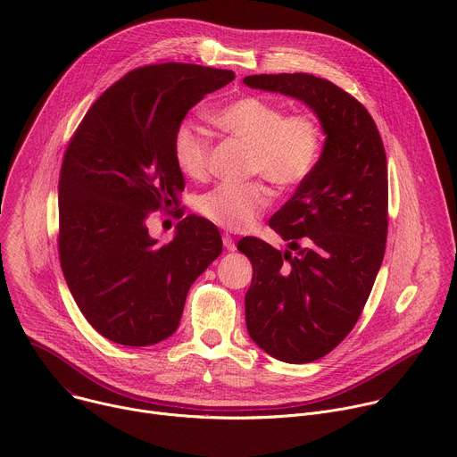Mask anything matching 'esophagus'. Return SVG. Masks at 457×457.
Segmentation results:
<instances>
[{
    "mask_svg": "<svg viewBox=\"0 0 457 457\" xmlns=\"http://www.w3.org/2000/svg\"><path fill=\"white\" fill-rule=\"evenodd\" d=\"M222 242H224V247L228 249V251H235L237 249V244H235V240H233V237L231 235H222Z\"/></svg>",
    "mask_w": 457,
    "mask_h": 457,
    "instance_id": "1",
    "label": "esophagus"
}]
</instances>
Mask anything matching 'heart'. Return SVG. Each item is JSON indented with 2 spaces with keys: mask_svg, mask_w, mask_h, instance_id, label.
<instances>
[{
  "mask_svg": "<svg viewBox=\"0 0 457 457\" xmlns=\"http://www.w3.org/2000/svg\"><path fill=\"white\" fill-rule=\"evenodd\" d=\"M212 120L224 132L249 145V173H260L280 189H293L314 171L321 132L307 113H289L264 97L245 96L215 113ZM210 137L191 120L179 124L173 136V157L182 173L203 177L210 161ZM271 201L262 180L219 184L197 201V210L213 224L229 231H244L260 217Z\"/></svg>",
  "mask_w": 457,
  "mask_h": 457,
  "instance_id": "obj_1",
  "label": "heart"
}]
</instances>
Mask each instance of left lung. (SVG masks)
<instances>
[{"instance_id": "obj_1", "label": "left lung", "mask_w": 457, "mask_h": 457, "mask_svg": "<svg viewBox=\"0 0 457 457\" xmlns=\"http://www.w3.org/2000/svg\"><path fill=\"white\" fill-rule=\"evenodd\" d=\"M244 85L302 101L325 136L314 171L270 220L289 249L254 237L237 245L253 266L251 340L280 361L309 363L353 331L374 286L388 224L386 157L370 113L331 81L260 74Z\"/></svg>"}]
</instances>
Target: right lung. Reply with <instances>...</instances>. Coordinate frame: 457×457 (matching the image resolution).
Instances as JSON below:
<instances>
[{
  "mask_svg": "<svg viewBox=\"0 0 457 457\" xmlns=\"http://www.w3.org/2000/svg\"><path fill=\"white\" fill-rule=\"evenodd\" d=\"M233 79L231 71L187 62L132 71L92 104L64 152L61 270L83 316L113 344L146 347L171 337L191 284L222 253L217 226L203 217L182 219L168 244L148 235L146 220L177 208L184 189L175 129Z\"/></svg>",
  "mask_w": 457,
  "mask_h": 457,
  "instance_id": "right-lung-1",
  "label": "right lung"
}]
</instances>
